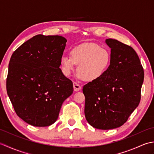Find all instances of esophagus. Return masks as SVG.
Returning <instances> with one entry per match:
<instances>
[{
	"label": "esophagus",
	"instance_id": "1",
	"mask_svg": "<svg viewBox=\"0 0 154 154\" xmlns=\"http://www.w3.org/2000/svg\"><path fill=\"white\" fill-rule=\"evenodd\" d=\"M73 89L75 91H79L81 89V87L80 85L75 82H73Z\"/></svg>",
	"mask_w": 154,
	"mask_h": 154
}]
</instances>
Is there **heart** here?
<instances>
[{
	"label": "heart",
	"mask_w": 154,
	"mask_h": 154,
	"mask_svg": "<svg viewBox=\"0 0 154 154\" xmlns=\"http://www.w3.org/2000/svg\"><path fill=\"white\" fill-rule=\"evenodd\" d=\"M70 55H63L60 63L62 73L69 77L77 65L78 79L94 81L103 76L109 68L111 56L106 49L93 43H85L75 46Z\"/></svg>",
	"instance_id": "1"
}]
</instances>
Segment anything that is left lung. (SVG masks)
Masks as SVG:
<instances>
[{
	"label": "left lung",
	"mask_w": 154,
	"mask_h": 154,
	"mask_svg": "<svg viewBox=\"0 0 154 154\" xmlns=\"http://www.w3.org/2000/svg\"><path fill=\"white\" fill-rule=\"evenodd\" d=\"M110 48L109 68L100 79L83 86L85 115L91 126L100 130L125 123L141 99L144 72L138 55L131 47L106 39Z\"/></svg>",
	"instance_id": "1"
}]
</instances>
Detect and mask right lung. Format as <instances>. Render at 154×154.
Segmentation results:
<instances>
[{
    "instance_id": "1",
    "label": "right lung",
    "mask_w": 154,
    "mask_h": 154,
    "mask_svg": "<svg viewBox=\"0 0 154 154\" xmlns=\"http://www.w3.org/2000/svg\"><path fill=\"white\" fill-rule=\"evenodd\" d=\"M66 42L60 35L39 34L12 55L7 94L16 114L32 126L54 124L63 101L73 92V83L60 68Z\"/></svg>"
}]
</instances>
